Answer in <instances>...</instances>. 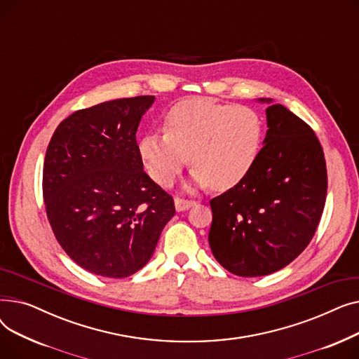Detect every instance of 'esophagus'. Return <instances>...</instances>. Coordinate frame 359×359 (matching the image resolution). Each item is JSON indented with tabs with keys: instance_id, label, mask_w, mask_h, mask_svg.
Returning <instances> with one entry per match:
<instances>
[{
	"instance_id": "1",
	"label": "esophagus",
	"mask_w": 359,
	"mask_h": 359,
	"mask_svg": "<svg viewBox=\"0 0 359 359\" xmlns=\"http://www.w3.org/2000/svg\"><path fill=\"white\" fill-rule=\"evenodd\" d=\"M196 205V201L194 199H184V198H180V196H176L175 198V206L177 211H184V210H189L191 206Z\"/></svg>"
}]
</instances>
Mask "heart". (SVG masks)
<instances>
[{"label": "heart", "mask_w": 359, "mask_h": 359, "mask_svg": "<svg viewBox=\"0 0 359 359\" xmlns=\"http://www.w3.org/2000/svg\"><path fill=\"white\" fill-rule=\"evenodd\" d=\"M262 132V121L253 109L196 97L170 109L164 134H147L138 151L151 179L163 187L173 184L189 156L196 187L227 191L249 175Z\"/></svg>", "instance_id": "heart-1"}]
</instances>
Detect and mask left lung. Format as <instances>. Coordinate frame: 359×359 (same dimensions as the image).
Masks as SVG:
<instances>
[{"mask_svg":"<svg viewBox=\"0 0 359 359\" xmlns=\"http://www.w3.org/2000/svg\"><path fill=\"white\" fill-rule=\"evenodd\" d=\"M266 118L265 145L249 175L210 201L212 255L248 278L298 257L317 230L327 194L325 153L311 126L282 104L269 106Z\"/></svg>","mask_w":359,"mask_h":359,"instance_id":"obj_1","label":"left lung"}]
</instances>
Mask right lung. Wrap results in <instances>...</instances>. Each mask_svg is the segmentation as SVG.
I'll use <instances>...</instances> for the list:
<instances>
[{
    "mask_svg": "<svg viewBox=\"0 0 359 359\" xmlns=\"http://www.w3.org/2000/svg\"><path fill=\"white\" fill-rule=\"evenodd\" d=\"M154 96L74 111L55 129L43 163V201L52 231L83 269L126 278L154 253L175 201L149 179L137 129Z\"/></svg>",
    "mask_w": 359,
    "mask_h": 359,
    "instance_id": "add662e5",
    "label": "right lung"
}]
</instances>
